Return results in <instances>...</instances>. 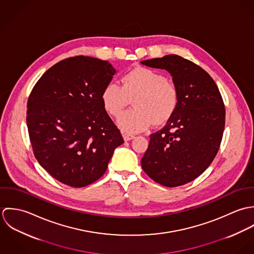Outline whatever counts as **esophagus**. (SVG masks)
<instances>
[{"instance_id":"esophagus-1","label":"esophagus","mask_w":254,"mask_h":254,"mask_svg":"<svg viewBox=\"0 0 254 254\" xmlns=\"http://www.w3.org/2000/svg\"><path fill=\"white\" fill-rule=\"evenodd\" d=\"M122 136H123L124 141H130V140H133V139L135 138V136H134V135L129 134V133H123V134H122Z\"/></svg>"}]
</instances>
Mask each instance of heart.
Segmentation results:
<instances>
[{
    "label": "heart",
    "instance_id": "b5f03b06",
    "mask_svg": "<svg viewBox=\"0 0 254 254\" xmlns=\"http://www.w3.org/2000/svg\"><path fill=\"white\" fill-rule=\"evenodd\" d=\"M135 109L125 112L117 119V125L124 132L138 133L146 130L153 122H166L175 112L179 103L177 88L158 71L137 67L122 78V87L109 82L103 89L101 99L105 109L114 117L119 116L135 97Z\"/></svg>",
    "mask_w": 254,
    "mask_h": 254
}]
</instances>
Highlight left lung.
Here are the masks:
<instances>
[{"label": "left lung", "instance_id": "left-lung-1", "mask_svg": "<svg viewBox=\"0 0 254 254\" xmlns=\"http://www.w3.org/2000/svg\"><path fill=\"white\" fill-rule=\"evenodd\" d=\"M171 74L178 107L166 125L149 136L141 160L153 181L178 187L201 175L217 154L225 128V107L217 85L195 64L176 55L142 61Z\"/></svg>", "mask_w": 254, "mask_h": 254}]
</instances>
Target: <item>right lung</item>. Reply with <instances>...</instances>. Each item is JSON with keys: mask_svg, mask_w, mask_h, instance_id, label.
Listing matches in <instances>:
<instances>
[{"mask_svg": "<svg viewBox=\"0 0 254 254\" xmlns=\"http://www.w3.org/2000/svg\"><path fill=\"white\" fill-rule=\"evenodd\" d=\"M116 73L108 61L64 60L42 75L27 102V128L40 165L58 181L81 188L100 179L124 143L101 95Z\"/></svg>", "mask_w": 254, "mask_h": 254, "instance_id": "right-lung-1", "label": "right lung"}]
</instances>
